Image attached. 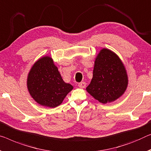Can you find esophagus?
Segmentation results:
<instances>
[{
  "instance_id": "esophagus-1",
  "label": "esophagus",
  "mask_w": 151,
  "mask_h": 151,
  "mask_svg": "<svg viewBox=\"0 0 151 151\" xmlns=\"http://www.w3.org/2000/svg\"><path fill=\"white\" fill-rule=\"evenodd\" d=\"M78 86L80 87V88H85V86H86V83L85 82H81V83H78Z\"/></svg>"
}]
</instances>
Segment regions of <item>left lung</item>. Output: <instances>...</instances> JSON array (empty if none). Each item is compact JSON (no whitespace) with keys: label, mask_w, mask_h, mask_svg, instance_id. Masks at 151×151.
Here are the masks:
<instances>
[{"label":"left lung","mask_w":151,"mask_h":151,"mask_svg":"<svg viewBox=\"0 0 151 151\" xmlns=\"http://www.w3.org/2000/svg\"><path fill=\"white\" fill-rule=\"evenodd\" d=\"M127 83L125 67L118 56L109 49H102L96 59L87 92L98 102L106 104L122 96Z\"/></svg>","instance_id":"obj_1"}]
</instances>
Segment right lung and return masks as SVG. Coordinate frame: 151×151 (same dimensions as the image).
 Instances as JSON below:
<instances>
[{"label": "right lung", "mask_w": 151, "mask_h": 151, "mask_svg": "<svg viewBox=\"0 0 151 151\" xmlns=\"http://www.w3.org/2000/svg\"><path fill=\"white\" fill-rule=\"evenodd\" d=\"M30 95L37 103L54 108L62 102L73 87L63 81L52 59L46 56L33 65L27 81Z\"/></svg>", "instance_id": "1"}]
</instances>
